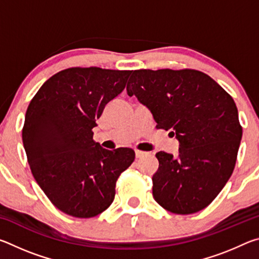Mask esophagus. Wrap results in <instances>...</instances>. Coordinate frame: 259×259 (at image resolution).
Returning a JSON list of instances; mask_svg holds the SVG:
<instances>
[{"label": "esophagus", "mask_w": 259, "mask_h": 259, "mask_svg": "<svg viewBox=\"0 0 259 259\" xmlns=\"http://www.w3.org/2000/svg\"><path fill=\"white\" fill-rule=\"evenodd\" d=\"M135 153H136V157H137V159H140V157H144L147 155V152H144L140 150H135Z\"/></svg>", "instance_id": "34e87169"}]
</instances>
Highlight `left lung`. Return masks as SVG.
Instances as JSON below:
<instances>
[{"label":"left lung","mask_w":259,"mask_h":259,"mask_svg":"<svg viewBox=\"0 0 259 259\" xmlns=\"http://www.w3.org/2000/svg\"><path fill=\"white\" fill-rule=\"evenodd\" d=\"M126 91L146 105L156 129L179 142L177 156L156 153L153 196L162 208L190 214L212 202L233 172L242 138L233 98L196 69H137Z\"/></svg>","instance_id":"obj_1"}]
</instances>
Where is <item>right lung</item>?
Instances as JSON below:
<instances>
[{
    "instance_id": "obj_1",
    "label": "right lung",
    "mask_w": 259,
    "mask_h": 259,
    "mask_svg": "<svg viewBox=\"0 0 259 259\" xmlns=\"http://www.w3.org/2000/svg\"><path fill=\"white\" fill-rule=\"evenodd\" d=\"M131 71L72 67L38 89L26 111L23 143L32 174L51 203L77 218L102 213L113 202L134 150L109 151L93 129L106 104L123 91Z\"/></svg>"
}]
</instances>
